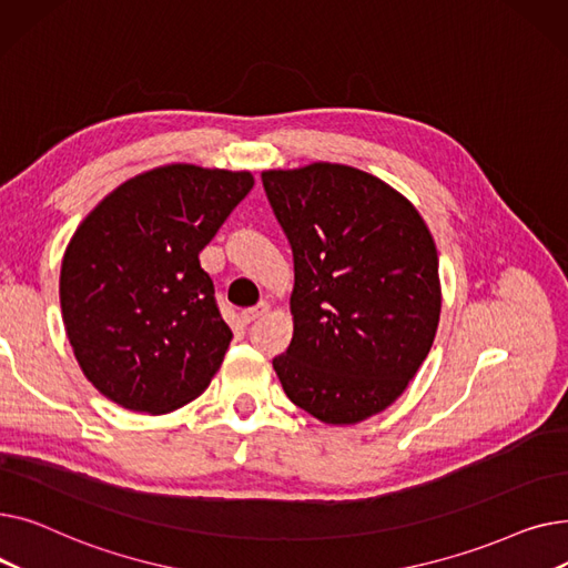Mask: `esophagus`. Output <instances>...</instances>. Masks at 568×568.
<instances>
[{"instance_id": "esophagus-1", "label": "esophagus", "mask_w": 568, "mask_h": 568, "mask_svg": "<svg viewBox=\"0 0 568 568\" xmlns=\"http://www.w3.org/2000/svg\"><path fill=\"white\" fill-rule=\"evenodd\" d=\"M266 311H268V304H266V302H262V304H257V306H253V308L244 311V313H242V322H244V324H251V322L260 320L262 315H266Z\"/></svg>"}]
</instances>
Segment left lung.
I'll list each match as a JSON object with an SVG mask.
<instances>
[{"label": "left lung", "mask_w": 568, "mask_h": 568, "mask_svg": "<svg viewBox=\"0 0 568 568\" xmlns=\"http://www.w3.org/2000/svg\"><path fill=\"white\" fill-rule=\"evenodd\" d=\"M262 186L294 260V336L274 371L315 419L359 424L430 352L442 308L433 236L412 202L349 165L266 170Z\"/></svg>", "instance_id": "left-lung-1"}]
</instances>
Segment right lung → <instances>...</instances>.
Segmentation results:
<instances>
[{
	"mask_svg": "<svg viewBox=\"0 0 568 568\" xmlns=\"http://www.w3.org/2000/svg\"><path fill=\"white\" fill-rule=\"evenodd\" d=\"M251 172L165 165L114 189L75 230L59 302L75 359L133 412L197 398L232 341L200 251L253 189Z\"/></svg>",
	"mask_w": 568,
	"mask_h": 568,
	"instance_id": "right-lung-1",
	"label": "right lung"
}]
</instances>
